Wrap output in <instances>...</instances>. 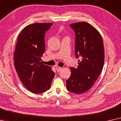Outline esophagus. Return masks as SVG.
<instances>
[{"label":"esophagus","mask_w":121,"mask_h":121,"mask_svg":"<svg viewBox=\"0 0 121 121\" xmlns=\"http://www.w3.org/2000/svg\"><path fill=\"white\" fill-rule=\"evenodd\" d=\"M61 69H62V67L58 66H56V70H57V72H59L61 70Z\"/></svg>","instance_id":"esophagus-1"}]
</instances>
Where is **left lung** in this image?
Instances as JSON below:
<instances>
[{
  "label": "left lung",
  "mask_w": 121,
  "mask_h": 121,
  "mask_svg": "<svg viewBox=\"0 0 121 121\" xmlns=\"http://www.w3.org/2000/svg\"><path fill=\"white\" fill-rule=\"evenodd\" d=\"M75 34V56L79 59L76 68L66 82L68 91L76 94L87 91L100 75L104 66V43L99 32L90 24L78 22L70 24Z\"/></svg>",
  "instance_id": "obj_1"
}]
</instances>
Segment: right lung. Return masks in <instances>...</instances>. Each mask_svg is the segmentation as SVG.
I'll use <instances>...</instances> for the list:
<instances>
[{"label": "right lung", "instance_id": "right-lung-1", "mask_svg": "<svg viewBox=\"0 0 121 121\" xmlns=\"http://www.w3.org/2000/svg\"><path fill=\"white\" fill-rule=\"evenodd\" d=\"M53 23L28 25L17 39L14 52V66L26 88L34 93L50 88L55 73L49 66L42 64L41 57L45 51V33Z\"/></svg>", "mask_w": 121, "mask_h": 121}]
</instances>
